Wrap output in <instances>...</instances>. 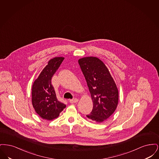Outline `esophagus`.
I'll return each mask as SVG.
<instances>
[{
	"label": "esophagus",
	"mask_w": 159,
	"mask_h": 159,
	"mask_svg": "<svg viewBox=\"0 0 159 159\" xmlns=\"http://www.w3.org/2000/svg\"><path fill=\"white\" fill-rule=\"evenodd\" d=\"M79 99L77 98L73 99H70L69 101V102L71 103V104H75V103H77L78 102Z\"/></svg>",
	"instance_id": "esophagus-1"
}]
</instances>
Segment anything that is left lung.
<instances>
[{"label":"left lung","mask_w":159,"mask_h":159,"mask_svg":"<svg viewBox=\"0 0 159 159\" xmlns=\"http://www.w3.org/2000/svg\"><path fill=\"white\" fill-rule=\"evenodd\" d=\"M79 64L86 80L93 102V109L86 117L102 123L115 111L119 101L116 84L104 63L95 57L79 59Z\"/></svg>","instance_id":"1"}]
</instances>
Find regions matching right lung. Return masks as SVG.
Here are the masks:
<instances>
[{
	"label": "right lung",
	"instance_id": "add662e5",
	"mask_svg": "<svg viewBox=\"0 0 159 159\" xmlns=\"http://www.w3.org/2000/svg\"><path fill=\"white\" fill-rule=\"evenodd\" d=\"M64 60V57H55L35 80L32 86V105L38 115L43 119L52 120L57 118L66 106L57 99L51 84L52 77Z\"/></svg>",
	"mask_w": 159,
	"mask_h": 159
}]
</instances>
